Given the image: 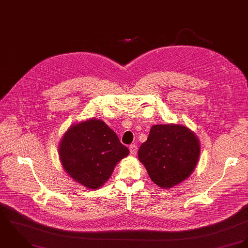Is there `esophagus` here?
Returning a JSON list of instances; mask_svg holds the SVG:
<instances>
[{
	"label": "esophagus",
	"instance_id": "1",
	"mask_svg": "<svg viewBox=\"0 0 248 248\" xmlns=\"http://www.w3.org/2000/svg\"><path fill=\"white\" fill-rule=\"evenodd\" d=\"M137 145L136 144H130L129 145V151H130V154L132 155H135L137 153Z\"/></svg>",
	"mask_w": 248,
	"mask_h": 248
}]
</instances>
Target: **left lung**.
Returning a JSON list of instances; mask_svg holds the SVG:
<instances>
[{"instance_id": "left-lung-1", "label": "left lung", "mask_w": 248, "mask_h": 248, "mask_svg": "<svg viewBox=\"0 0 248 248\" xmlns=\"http://www.w3.org/2000/svg\"><path fill=\"white\" fill-rule=\"evenodd\" d=\"M200 141L185 125L168 124L151 127L138 151L140 162L157 186L172 188L192 174L200 157Z\"/></svg>"}]
</instances>
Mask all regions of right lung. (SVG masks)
Listing matches in <instances>:
<instances>
[{
  "instance_id": "1",
  "label": "right lung",
  "mask_w": 248,
  "mask_h": 248,
  "mask_svg": "<svg viewBox=\"0 0 248 248\" xmlns=\"http://www.w3.org/2000/svg\"><path fill=\"white\" fill-rule=\"evenodd\" d=\"M129 154L116 133L102 120L90 119L71 125L62 138L59 155L63 169L89 189H98L116 165Z\"/></svg>"
}]
</instances>
